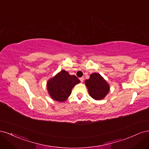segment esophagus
I'll use <instances>...</instances> for the list:
<instances>
[{"mask_svg":"<svg viewBox=\"0 0 149 149\" xmlns=\"http://www.w3.org/2000/svg\"><path fill=\"white\" fill-rule=\"evenodd\" d=\"M79 79H80V81H81V82H83V81H84V77H81V78H79Z\"/></svg>","mask_w":149,"mask_h":149,"instance_id":"1","label":"esophagus"}]
</instances>
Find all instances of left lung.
I'll use <instances>...</instances> for the list:
<instances>
[{
    "label": "left lung",
    "instance_id": "1",
    "mask_svg": "<svg viewBox=\"0 0 149 149\" xmlns=\"http://www.w3.org/2000/svg\"><path fill=\"white\" fill-rule=\"evenodd\" d=\"M89 95L96 100L104 98L109 91V86L102 76L98 73L91 74L90 78L85 81Z\"/></svg>",
    "mask_w": 149,
    "mask_h": 149
}]
</instances>
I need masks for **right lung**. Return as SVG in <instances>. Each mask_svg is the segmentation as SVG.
<instances>
[{
	"label": "right lung",
	"mask_w": 149,
	"mask_h": 149,
	"mask_svg": "<svg viewBox=\"0 0 149 149\" xmlns=\"http://www.w3.org/2000/svg\"><path fill=\"white\" fill-rule=\"evenodd\" d=\"M80 80L74 75H70L65 70L61 71L47 83L49 95L54 100L63 102L71 93V89Z\"/></svg>",
	"instance_id": "obj_1"
}]
</instances>
